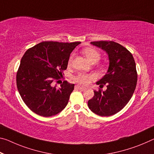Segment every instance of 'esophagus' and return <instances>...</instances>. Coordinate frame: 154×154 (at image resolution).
<instances>
[{
    "label": "esophagus",
    "instance_id": "obj_1",
    "mask_svg": "<svg viewBox=\"0 0 154 154\" xmlns=\"http://www.w3.org/2000/svg\"><path fill=\"white\" fill-rule=\"evenodd\" d=\"M75 88L81 90V91H85V90H86V88H83V87L80 86H78V85L75 86Z\"/></svg>",
    "mask_w": 154,
    "mask_h": 154
}]
</instances>
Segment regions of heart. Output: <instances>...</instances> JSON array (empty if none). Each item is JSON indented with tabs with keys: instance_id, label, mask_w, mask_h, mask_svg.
<instances>
[{
	"instance_id": "obj_1",
	"label": "heart",
	"mask_w": 154,
	"mask_h": 154,
	"mask_svg": "<svg viewBox=\"0 0 154 154\" xmlns=\"http://www.w3.org/2000/svg\"><path fill=\"white\" fill-rule=\"evenodd\" d=\"M83 53L86 56V57L88 59V60L90 62H96L100 59L101 55L98 51L95 49L94 48H85L83 50ZM72 56H70L68 59V64H70V63L72 62ZM95 78V75L94 74H87V73L84 72H79L74 77L75 81L77 82L78 84L82 86H86L89 84V83L93 80Z\"/></svg>"
}]
</instances>
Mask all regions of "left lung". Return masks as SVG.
Instances as JSON below:
<instances>
[{
	"mask_svg": "<svg viewBox=\"0 0 154 154\" xmlns=\"http://www.w3.org/2000/svg\"><path fill=\"white\" fill-rule=\"evenodd\" d=\"M90 44L107 53L109 67L106 74L97 82L100 86L106 84V90H94V97L88 102V108L99 116L114 115L128 104L135 90L137 83L135 61L126 48L113 41Z\"/></svg>",
	"mask_w": 154,
	"mask_h": 154,
	"instance_id": "1",
	"label": "left lung"
}]
</instances>
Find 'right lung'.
<instances>
[{
    "label": "right lung",
    "mask_w": 154,
    "mask_h": 154,
    "mask_svg": "<svg viewBox=\"0 0 154 154\" xmlns=\"http://www.w3.org/2000/svg\"><path fill=\"white\" fill-rule=\"evenodd\" d=\"M80 43L42 42L29 48L23 56L16 74L17 88L24 103L34 113L51 116L67 106L75 85L64 81L57 89L53 82L62 76L70 53Z\"/></svg>",
    "instance_id": "obj_1"
}]
</instances>
